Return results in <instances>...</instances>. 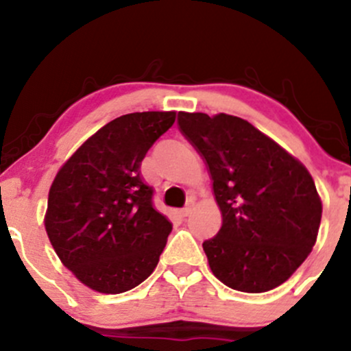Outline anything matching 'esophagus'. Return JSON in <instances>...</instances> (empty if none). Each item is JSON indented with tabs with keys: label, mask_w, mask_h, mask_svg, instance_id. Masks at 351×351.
Returning a JSON list of instances; mask_svg holds the SVG:
<instances>
[{
	"label": "esophagus",
	"mask_w": 351,
	"mask_h": 351,
	"mask_svg": "<svg viewBox=\"0 0 351 351\" xmlns=\"http://www.w3.org/2000/svg\"><path fill=\"white\" fill-rule=\"evenodd\" d=\"M180 214H182V217H189V215L192 214V205H186V207H183L182 210H180Z\"/></svg>",
	"instance_id": "esophagus-1"
}]
</instances>
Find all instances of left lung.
<instances>
[{
    "label": "left lung",
    "instance_id": "1",
    "mask_svg": "<svg viewBox=\"0 0 351 351\" xmlns=\"http://www.w3.org/2000/svg\"><path fill=\"white\" fill-rule=\"evenodd\" d=\"M180 132L212 178L222 226L204 241L210 270L231 289L282 285L316 243L323 205L306 166L239 117L178 113Z\"/></svg>",
    "mask_w": 351,
    "mask_h": 351
}]
</instances>
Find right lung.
Segmentation results:
<instances>
[{
  "mask_svg": "<svg viewBox=\"0 0 351 351\" xmlns=\"http://www.w3.org/2000/svg\"><path fill=\"white\" fill-rule=\"evenodd\" d=\"M175 117L136 112L112 120L52 182L45 231L64 267L97 292L137 287L153 274L165 250L171 222L154 208V190L139 169Z\"/></svg>",
  "mask_w": 351,
  "mask_h": 351,
  "instance_id": "right-lung-1",
  "label": "right lung"
}]
</instances>
